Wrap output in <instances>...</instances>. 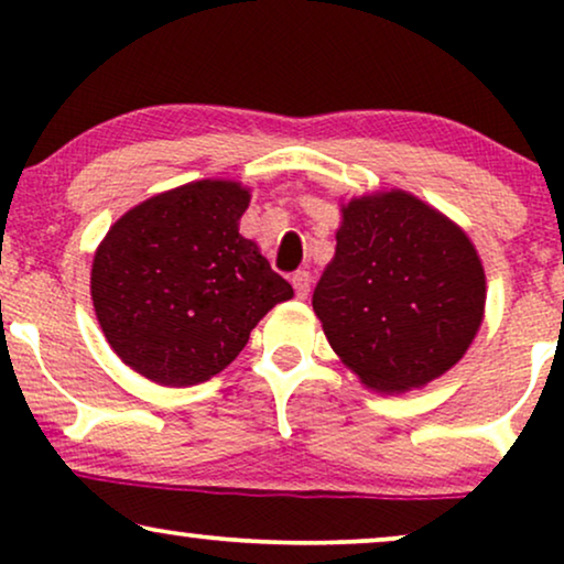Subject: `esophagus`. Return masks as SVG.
Segmentation results:
<instances>
[{"mask_svg": "<svg viewBox=\"0 0 564 564\" xmlns=\"http://www.w3.org/2000/svg\"><path fill=\"white\" fill-rule=\"evenodd\" d=\"M290 282H292V288H295V295L300 300H305L307 295H311V274L307 272H295Z\"/></svg>", "mask_w": 564, "mask_h": 564, "instance_id": "esophagus-1", "label": "esophagus"}]
</instances>
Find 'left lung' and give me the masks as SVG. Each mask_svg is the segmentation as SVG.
I'll use <instances>...</instances> for the list:
<instances>
[{"instance_id":"1","label":"left lung","mask_w":564,"mask_h":564,"mask_svg":"<svg viewBox=\"0 0 564 564\" xmlns=\"http://www.w3.org/2000/svg\"><path fill=\"white\" fill-rule=\"evenodd\" d=\"M313 311L367 388L405 392L465 357L482 323L485 269L465 230L423 199L403 189L354 197Z\"/></svg>"}]
</instances>
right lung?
<instances>
[{
  "instance_id": "obj_1",
  "label": "right lung",
  "mask_w": 564,
  "mask_h": 564,
  "mask_svg": "<svg viewBox=\"0 0 564 564\" xmlns=\"http://www.w3.org/2000/svg\"><path fill=\"white\" fill-rule=\"evenodd\" d=\"M249 199L238 182L199 180L145 199L107 230L91 261V303L107 344L138 375L166 388L210 380L292 297L238 234Z\"/></svg>"
}]
</instances>
